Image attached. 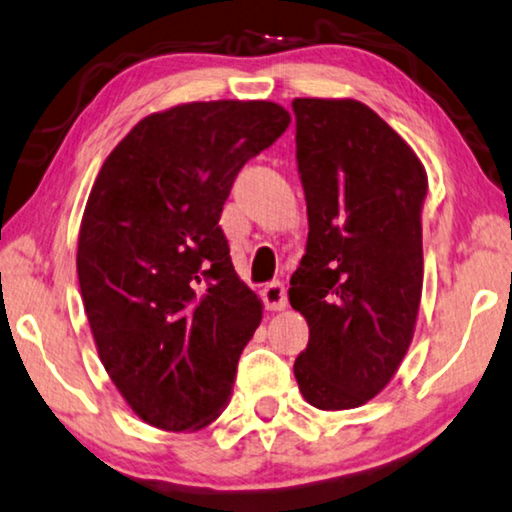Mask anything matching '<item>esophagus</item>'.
I'll return each mask as SVG.
<instances>
[{
  "instance_id": "34e87169",
  "label": "esophagus",
  "mask_w": 512,
  "mask_h": 512,
  "mask_svg": "<svg viewBox=\"0 0 512 512\" xmlns=\"http://www.w3.org/2000/svg\"><path fill=\"white\" fill-rule=\"evenodd\" d=\"M262 299H264V306L269 308V311H283L287 306V290L285 285L280 283V280H273L262 290Z\"/></svg>"
}]
</instances>
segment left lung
<instances>
[{
    "instance_id": "8db88e82",
    "label": "left lung",
    "mask_w": 512,
    "mask_h": 512,
    "mask_svg": "<svg viewBox=\"0 0 512 512\" xmlns=\"http://www.w3.org/2000/svg\"><path fill=\"white\" fill-rule=\"evenodd\" d=\"M308 243L290 304L308 322L294 362L320 410L357 408L385 390L413 341L422 297L427 171L357 99H294Z\"/></svg>"
}]
</instances>
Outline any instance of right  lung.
Segmentation results:
<instances>
[{"instance_id":"add662e5","label":"right lung","mask_w":512,"mask_h":512,"mask_svg":"<svg viewBox=\"0 0 512 512\" xmlns=\"http://www.w3.org/2000/svg\"><path fill=\"white\" fill-rule=\"evenodd\" d=\"M290 125L273 102H192L146 115L111 150L85 204L78 285L122 399L164 431L225 410L262 301L236 276L222 206L250 157Z\"/></svg>"}]
</instances>
